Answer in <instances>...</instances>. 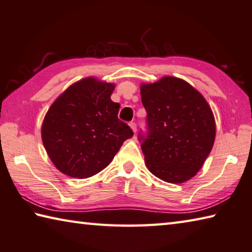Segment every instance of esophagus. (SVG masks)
Instances as JSON below:
<instances>
[{
	"label": "esophagus",
	"instance_id": "esophagus-1",
	"mask_svg": "<svg viewBox=\"0 0 252 252\" xmlns=\"http://www.w3.org/2000/svg\"><path fill=\"white\" fill-rule=\"evenodd\" d=\"M130 127L132 129V131H133L134 133H135V132H136V125H135L134 122H131V123H130Z\"/></svg>",
	"mask_w": 252,
	"mask_h": 252
}]
</instances>
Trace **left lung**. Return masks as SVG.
<instances>
[{"instance_id":"1","label":"left lung","mask_w":252,"mask_h":252,"mask_svg":"<svg viewBox=\"0 0 252 252\" xmlns=\"http://www.w3.org/2000/svg\"><path fill=\"white\" fill-rule=\"evenodd\" d=\"M148 135H140L148 170L164 182L181 184L202 168L216 138L214 113L189 82L165 76L141 84Z\"/></svg>"}]
</instances>
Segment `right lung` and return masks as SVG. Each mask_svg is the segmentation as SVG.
I'll list each match as a JSON object with an SVG mask.
<instances>
[{"label":"right lung","instance_id":"add662e5","mask_svg":"<svg viewBox=\"0 0 252 252\" xmlns=\"http://www.w3.org/2000/svg\"><path fill=\"white\" fill-rule=\"evenodd\" d=\"M116 85L86 77L68 87L49 107L42 140L58 171L87 178L106 168L133 132L118 119L120 104L111 94Z\"/></svg>","mask_w":252,"mask_h":252}]
</instances>
